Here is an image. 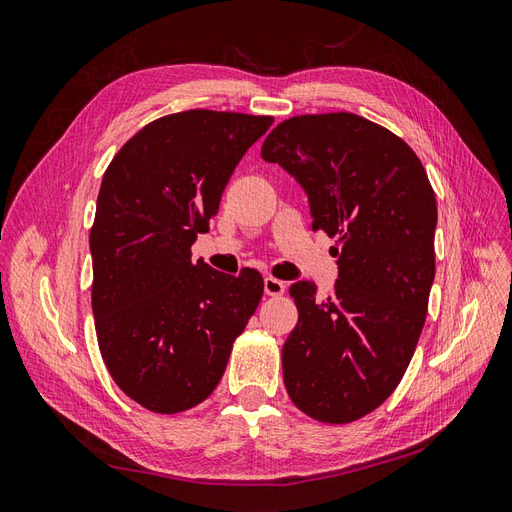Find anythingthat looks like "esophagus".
Returning <instances> with one entry per match:
<instances>
[{"mask_svg":"<svg viewBox=\"0 0 512 512\" xmlns=\"http://www.w3.org/2000/svg\"><path fill=\"white\" fill-rule=\"evenodd\" d=\"M265 292L269 294V297H282V294L286 292V282L269 275V277H265Z\"/></svg>","mask_w":512,"mask_h":512,"instance_id":"esophagus-1","label":"esophagus"}]
</instances>
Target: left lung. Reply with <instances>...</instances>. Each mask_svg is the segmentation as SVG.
<instances>
[{
  "label": "left lung",
  "mask_w": 512,
  "mask_h": 512,
  "mask_svg": "<svg viewBox=\"0 0 512 512\" xmlns=\"http://www.w3.org/2000/svg\"><path fill=\"white\" fill-rule=\"evenodd\" d=\"M260 156L303 185L312 228L339 243L327 299L312 282L290 286L299 322L282 350L286 391L320 423H352L397 389L421 337L436 194L406 141L354 113L290 117Z\"/></svg>",
  "instance_id": "8db88e82"
}]
</instances>
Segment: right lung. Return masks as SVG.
Masks as SVG:
<instances>
[{
  "mask_svg": "<svg viewBox=\"0 0 512 512\" xmlns=\"http://www.w3.org/2000/svg\"><path fill=\"white\" fill-rule=\"evenodd\" d=\"M271 123L207 108L164 115L102 177L89 232L98 346L119 389L151 412H185L213 393L265 292L254 269L232 277L192 262V243Z\"/></svg>",
  "mask_w": 512,
  "mask_h": 512,
  "instance_id": "add662e5",
  "label": "right lung"
}]
</instances>
